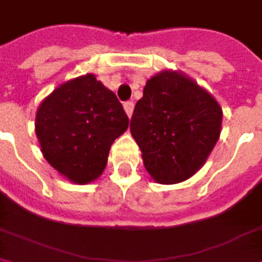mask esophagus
<instances>
[{"label":"esophagus","mask_w":262,"mask_h":262,"mask_svg":"<svg viewBox=\"0 0 262 262\" xmlns=\"http://www.w3.org/2000/svg\"><path fill=\"white\" fill-rule=\"evenodd\" d=\"M134 107H135V104L132 101H125L124 102V110H125V113H127L128 118L132 116V113H134Z\"/></svg>","instance_id":"34e87169"}]
</instances>
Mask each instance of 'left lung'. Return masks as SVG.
I'll list each match as a JSON object with an SVG mask.
<instances>
[{
    "instance_id": "1",
    "label": "left lung",
    "mask_w": 262,
    "mask_h": 262,
    "mask_svg": "<svg viewBox=\"0 0 262 262\" xmlns=\"http://www.w3.org/2000/svg\"><path fill=\"white\" fill-rule=\"evenodd\" d=\"M221 121L223 110L207 90L181 72L163 70L146 82L130 132L150 177L177 184L203 167L220 138Z\"/></svg>"
}]
</instances>
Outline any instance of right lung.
Instances as JSON below:
<instances>
[{"instance_id": "right-lung-1", "label": "right lung", "mask_w": 262, "mask_h": 262, "mask_svg": "<svg viewBox=\"0 0 262 262\" xmlns=\"http://www.w3.org/2000/svg\"><path fill=\"white\" fill-rule=\"evenodd\" d=\"M128 127L116 95L87 73L58 85L38 107L35 132L47 163L76 184L96 180Z\"/></svg>"}]
</instances>
